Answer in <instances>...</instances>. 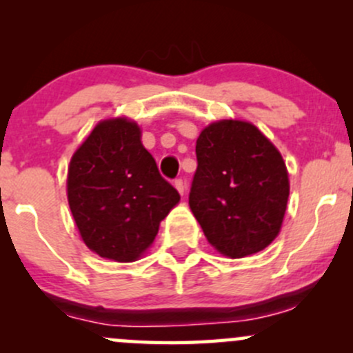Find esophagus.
<instances>
[{
  "instance_id": "obj_1",
  "label": "esophagus",
  "mask_w": 353,
  "mask_h": 353,
  "mask_svg": "<svg viewBox=\"0 0 353 353\" xmlns=\"http://www.w3.org/2000/svg\"><path fill=\"white\" fill-rule=\"evenodd\" d=\"M174 188L179 190L181 196H184V190H185V185H184V181L182 179H176L174 181Z\"/></svg>"
}]
</instances>
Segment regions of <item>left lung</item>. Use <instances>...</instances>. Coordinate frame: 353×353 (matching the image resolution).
Returning a JSON list of instances; mask_svg holds the SVG:
<instances>
[{"label": "left lung", "instance_id": "8db88e82", "mask_svg": "<svg viewBox=\"0 0 353 353\" xmlns=\"http://www.w3.org/2000/svg\"><path fill=\"white\" fill-rule=\"evenodd\" d=\"M189 205L209 244L230 259L264 250L282 228L289 174L281 152L245 121L202 129Z\"/></svg>", "mask_w": 353, "mask_h": 353}]
</instances>
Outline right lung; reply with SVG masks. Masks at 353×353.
<instances>
[{
  "instance_id": "add662e5",
  "label": "right lung",
  "mask_w": 353,
  "mask_h": 353,
  "mask_svg": "<svg viewBox=\"0 0 353 353\" xmlns=\"http://www.w3.org/2000/svg\"><path fill=\"white\" fill-rule=\"evenodd\" d=\"M179 199L141 143L134 121H101L72 154L68 202L84 244L101 257H141Z\"/></svg>"
}]
</instances>
